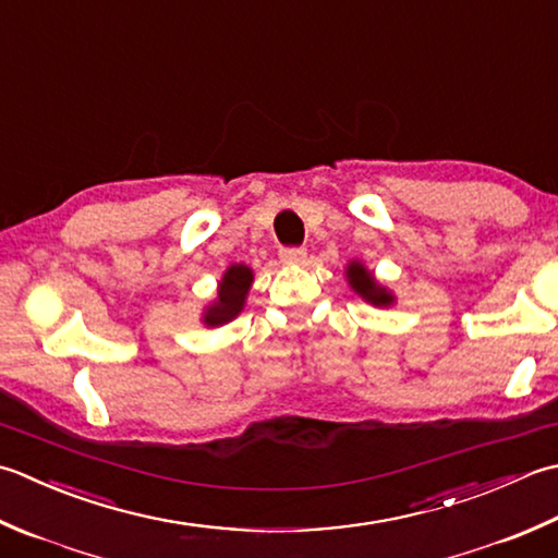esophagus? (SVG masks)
<instances>
[{
	"label": "esophagus",
	"mask_w": 558,
	"mask_h": 558,
	"mask_svg": "<svg viewBox=\"0 0 558 558\" xmlns=\"http://www.w3.org/2000/svg\"><path fill=\"white\" fill-rule=\"evenodd\" d=\"M304 256H307V251H304L302 246L280 248V258L286 260V264H300V260H304Z\"/></svg>",
	"instance_id": "esophagus-1"
}]
</instances>
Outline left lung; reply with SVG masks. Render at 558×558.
Returning a JSON list of instances; mask_svg holds the SVG:
<instances>
[{
  "instance_id": "obj_1",
  "label": "left lung",
  "mask_w": 558,
  "mask_h": 558,
  "mask_svg": "<svg viewBox=\"0 0 558 558\" xmlns=\"http://www.w3.org/2000/svg\"><path fill=\"white\" fill-rule=\"evenodd\" d=\"M348 280H351V286H353L355 292L363 294L367 302L379 304V307H387V304H391V300H395L385 288L377 286L373 272H367L365 266L355 264V260L351 266H348Z\"/></svg>"
}]
</instances>
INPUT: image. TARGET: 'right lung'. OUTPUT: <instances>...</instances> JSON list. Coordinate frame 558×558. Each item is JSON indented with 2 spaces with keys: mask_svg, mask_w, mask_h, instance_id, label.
<instances>
[{
  "mask_svg": "<svg viewBox=\"0 0 558 558\" xmlns=\"http://www.w3.org/2000/svg\"><path fill=\"white\" fill-rule=\"evenodd\" d=\"M251 280H254V276H251V268H246L242 264L229 268L220 282L217 302L205 314V324L220 326V324H227L229 319H234V316L244 307Z\"/></svg>",
  "mask_w": 558,
  "mask_h": 558,
  "instance_id": "right-lung-1",
  "label": "right lung"
}]
</instances>
